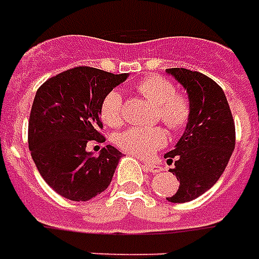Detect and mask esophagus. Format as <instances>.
Masks as SVG:
<instances>
[{
    "label": "esophagus",
    "mask_w": 259,
    "mask_h": 259,
    "mask_svg": "<svg viewBox=\"0 0 259 259\" xmlns=\"http://www.w3.org/2000/svg\"><path fill=\"white\" fill-rule=\"evenodd\" d=\"M143 166H145V169H146V170L152 172V174H157V172H160V170H162V167H160V166L156 165V163H150V162H145Z\"/></svg>",
    "instance_id": "obj_1"
}]
</instances>
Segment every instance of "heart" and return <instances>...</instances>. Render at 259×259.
Returning a JSON list of instances; mask_svg holds the SVG:
<instances>
[{"instance_id":"heart-1","label":"heart","mask_w":259,"mask_h":259,"mask_svg":"<svg viewBox=\"0 0 259 259\" xmlns=\"http://www.w3.org/2000/svg\"><path fill=\"white\" fill-rule=\"evenodd\" d=\"M139 93L156 106L157 117L170 130H179L189 120V102L176 94L175 85L160 76H149L138 84ZM102 120L107 126H120L123 121L121 94L113 90L103 99L100 107ZM166 143L165 130L160 127H132L117 136V146L123 152L145 157Z\"/></svg>"}]
</instances>
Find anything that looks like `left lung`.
Masks as SVG:
<instances>
[{
  "mask_svg": "<svg viewBox=\"0 0 259 259\" xmlns=\"http://www.w3.org/2000/svg\"><path fill=\"white\" fill-rule=\"evenodd\" d=\"M186 90L191 116L183 135L166 153L179 189L166 198L185 203L199 198L218 182L235 147V124L224 90L213 80L186 68H166Z\"/></svg>",
  "mask_w": 259,
  "mask_h": 259,
  "instance_id": "left-lung-1",
  "label": "left lung"
}]
</instances>
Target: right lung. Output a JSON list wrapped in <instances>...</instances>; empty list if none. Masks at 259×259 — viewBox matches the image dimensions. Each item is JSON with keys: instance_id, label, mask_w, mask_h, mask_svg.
Here are the masks:
<instances>
[{"instance_id": "add662e5", "label": "right lung", "mask_w": 259, "mask_h": 259, "mask_svg": "<svg viewBox=\"0 0 259 259\" xmlns=\"http://www.w3.org/2000/svg\"><path fill=\"white\" fill-rule=\"evenodd\" d=\"M129 73L76 67L47 80L37 90L28 121V147L42 179L70 201H89L107 189L121 152L107 145L99 156L87 152L90 140L104 138L103 99Z\"/></svg>"}]
</instances>
